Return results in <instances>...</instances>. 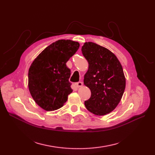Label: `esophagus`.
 Listing matches in <instances>:
<instances>
[{"label":"esophagus","mask_w":155,"mask_h":155,"mask_svg":"<svg viewBox=\"0 0 155 155\" xmlns=\"http://www.w3.org/2000/svg\"><path fill=\"white\" fill-rule=\"evenodd\" d=\"M75 85H76V87L79 88V87H81L83 85V83L81 81H79V82H77L75 83Z\"/></svg>","instance_id":"1"}]
</instances>
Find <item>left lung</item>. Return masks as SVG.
Returning <instances> with one entry per match:
<instances>
[{
    "label": "left lung",
    "mask_w": 155,
    "mask_h": 155,
    "mask_svg": "<svg viewBox=\"0 0 155 155\" xmlns=\"http://www.w3.org/2000/svg\"><path fill=\"white\" fill-rule=\"evenodd\" d=\"M81 51L88 63L84 84L91 91L85 105L93 114L105 115L115 109L124 94L125 78L122 66L113 53L94 43L87 42Z\"/></svg>",
    "instance_id": "obj_1"
}]
</instances>
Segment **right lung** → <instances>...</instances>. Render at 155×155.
I'll use <instances>...</instances> for the list:
<instances>
[{"label": "right lung", "mask_w": 155, "mask_h": 155, "mask_svg": "<svg viewBox=\"0 0 155 155\" xmlns=\"http://www.w3.org/2000/svg\"><path fill=\"white\" fill-rule=\"evenodd\" d=\"M79 47L78 42L59 40L46 47L33 61L28 71V87L36 104L50 111L63 107L72 92L67 62Z\"/></svg>", "instance_id": "right-lung-1"}]
</instances>
